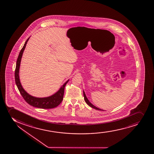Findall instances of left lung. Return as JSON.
Wrapping results in <instances>:
<instances>
[{
    "instance_id": "left-lung-1",
    "label": "left lung",
    "mask_w": 154,
    "mask_h": 154,
    "mask_svg": "<svg viewBox=\"0 0 154 154\" xmlns=\"http://www.w3.org/2000/svg\"><path fill=\"white\" fill-rule=\"evenodd\" d=\"M83 95L85 102H86V103L89 106L91 107H92V108H94V109H95L98 110H104L101 109H100V108H97V107L96 106H94V105H92V104L89 102L88 100L87 97H86L84 91H83Z\"/></svg>"
}]
</instances>
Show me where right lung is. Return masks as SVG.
Here are the masks:
<instances>
[{
    "label": "right lung",
    "instance_id": "right-lung-1",
    "mask_svg": "<svg viewBox=\"0 0 154 154\" xmlns=\"http://www.w3.org/2000/svg\"><path fill=\"white\" fill-rule=\"evenodd\" d=\"M29 38L30 37H29L27 39V41H26L23 47L20 51L19 55L18 57L17 60V62H16V68L15 70V80L16 86L17 87L20 93L24 100L30 105L37 108H43V109L55 108L60 104V103L63 101V97H64L65 87L67 83L69 81V80H68L66 82V83H65L64 85L60 87L58 91H57L55 94L46 97H36L31 96L24 90V89L23 88L20 83V76H19L20 65L21 57L23 56V51L26 48V44Z\"/></svg>",
    "mask_w": 154,
    "mask_h": 154
}]
</instances>
